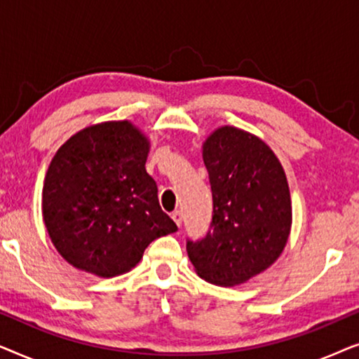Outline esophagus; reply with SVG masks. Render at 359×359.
I'll return each instance as SVG.
<instances>
[{"mask_svg": "<svg viewBox=\"0 0 359 359\" xmlns=\"http://www.w3.org/2000/svg\"><path fill=\"white\" fill-rule=\"evenodd\" d=\"M171 219L175 220L176 225H181V222H183V214H181V210H175V212H171Z\"/></svg>", "mask_w": 359, "mask_h": 359, "instance_id": "obj_1", "label": "esophagus"}]
</instances>
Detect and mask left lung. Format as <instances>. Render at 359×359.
Wrapping results in <instances>:
<instances>
[{"label": "left lung", "instance_id": "8db88e82", "mask_svg": "<svg viewBox=\"0 0 359 359\" xmlns=\"http://www.w3.org/2000/svg\"><path fill=\"white\" fill-rule=\"evenodd\" d=\"M212 189V222L203 240H188L193 266L205 281L247 283L281 257L292 225L287 178L274 151L247 130L215 129L203 144Z\"/></svg>", "mask_w": 359, "mask_h": 359}]
</instances>
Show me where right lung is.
Here are the masks:
<instances>
[{
	"label": "right lung",
	"instance_id": "obj_1",
	"mask_svg": "<svg viewBox=\"0 0 359 359\" xmlns=\"http://www.w3.org/2000/svg\"><path fill=\"white\" fill-rule=\"evenodd\" d=\"M149 150L150 140L130 121L85 127L57 150L43 180L42 215L72 266L119 276L155 238L178 230L145 170Z\"/></svg>",
	"mask_w": 359,
	"mask_h": 359
}]
</instances>
